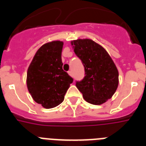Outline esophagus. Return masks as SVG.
I'll return each instance as SVG.
<instances>
[{
  "label": "esophagus",
  "instance_id": "esophagus-1",
  "mask_svg": "<svg viewBox=\"0 0 146 146\" xmlns=\"http://www.w3.org/2000/svg\"><path fill=\"white\" fill-rule=\"evenodd\" d=\"M68 74H69L70 76L73 75V74H72V71H69V72H68Z\"/></svg>",
  "mask_w": 146,
  "mask_h": 146
}]
</instances>
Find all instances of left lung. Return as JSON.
I'll return each instance as SVG.
<instances>
[{
  "label": "left lung",
  "mask_w": 146,
  "mask_h": 146,
  "mask_svg": "<svg viewBox=\"0 0 146 146\" xmlns=\"http://www.w3.org/2000/svg\"><path fill=\"white\" fill-rule=\"evenodd\" d=\"M82 61L85 77L76 86L87 102L102 104L113 96L118 86V72L106 50L93 40L77 39L71 42Z\"/></svg>",
  "instance_id": "1"
}]
</instances>
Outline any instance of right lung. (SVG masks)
I'll return each instance as SVG.
<instances>
[{
	"instance_id": "obj_1",
	"label": "right lung",
	"mask_w": 146,
	"mask_h": 146,
	"mask_svg": "<svg viewBox=\"0 0 146 146\" xmlns=\"http://www.w3.org/2000/svg\"><path fill=\"white\" fill-rule=\"evenodd\" d=\"M64 42L53 41L37 50L27 72V87L35 102L46 109L64 101L73 78L63 70Z\"/></svg>"
}]
</instances>
